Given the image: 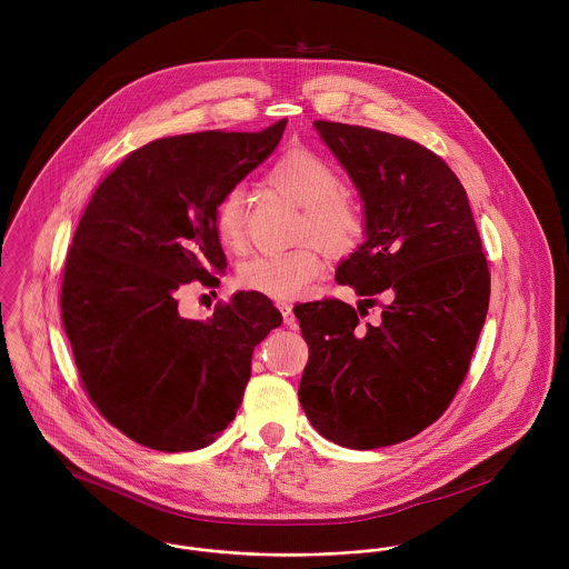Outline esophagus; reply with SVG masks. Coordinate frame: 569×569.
I'll list each match as a JSON object with an SVG mask.
<instances>
[{"mask_svg":"<svg viewBox=\"0 0 569 569\" xmlns=\"http://www.w3.org/2000/svg\"><path fill=\"white\" fill-rule=\"evenodd\" d=\"M278 309H280V313H282V318H284V325L289 326V328H296V326H298V320H296V316H293V307H291V305L280 302Z\"/></svg>","mask_w":569,"mask_h":569,"instance_id":"1","label":"esophagus"}]
</instances>
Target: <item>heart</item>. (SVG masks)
Segmentation results:
<instances>
[{
  "mask_svg": "<svg viewBox=\"0 0 569 569\" xmlns=\"http://www.w3.org/2000/svg\"><path fill=\"white\" fill-rule=\"evenodd\" d=\"M267 181L287 199L302 206L300 232L311 234L328 251H346L361 237L363 214L357 199L339 186L332 163L309 149H293L271 166ZM214 232L228 249L244 244V197L239 188L228 190L214 210ZM322 253L316 243L287 251L251 256L239 269V284L271 300H293L322 271Z\"/></svg>",
  "mask_w": 569,
  "mask_h": 569,
  "instance_id": "1",
  "label": "heart"
}]
</instances>
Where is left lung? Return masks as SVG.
I'll list each match as a JSON object with an SVG mask.
<instances>
[{
    "instance_id": "1",
    "label": "left lung",
    "mask_w": 569,
    "mask_h": 569,
    "mask_svg": "<svg viewBox=\"0 0 569 569\" xmlns=\"http://www.w3.org/2000/svg\"><path fill=\"white\" fill-rule=\"evenodd\" d=\"M313 124L366 210V243L335 280L368 307L379 293L388 305L366 326L361 307L337 298L293 309L309 346L298 397L328 440L379 449L436 422L462 386L487 320V256L465 186L442 158L368 127Z\"/></svg>"
}]
</instances>
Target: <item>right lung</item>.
<instances>
[{
	"instance_id": "right-lung-1",
	"label": "right lung",
	"mask_w": 569,
	"mask_h": 569,
	"mask_svg": "<svg viewBox=\"0 0 569 569\" xmlns=\"http://www.w3.org/2000/svg\"><path fill=\"white\" fill-rule=\"evenodd\" d=\"M284 127L144 144L82 212L63 271V326L91 403L138 445L174 453L214 442L241 407L253 348L282 322L253 291L219 302L206 322L181 318L177 300L192 280L219 284L228 262L214 210Z\"/></svg>"
}]
</instances>
